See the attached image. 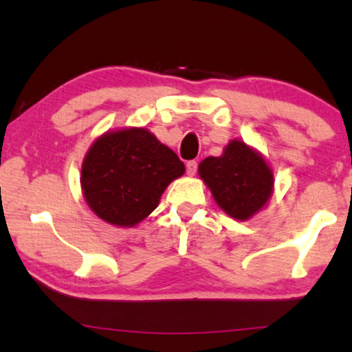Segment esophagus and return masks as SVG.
<instances>
[{"label": "esophagus", "mask_w": 352, "mask_h": 352, "mask_svg": "<svg viewBox=\"0 0 352 352\" xmlns=\"http://www.w3.org/2000/svg\"><path fill=\"white\" fill-rule=\"evenodd\" d=\"M186 172H188V175L189 177H194L196 175V172H197V161H188L186 163Z\"/></svg>", "instance_id": "1"}]
</instances>
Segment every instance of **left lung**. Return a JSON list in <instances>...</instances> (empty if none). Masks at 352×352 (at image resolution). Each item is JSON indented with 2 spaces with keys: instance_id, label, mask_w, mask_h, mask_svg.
Returning <instances> with one entry per match:
<instances>
[{
  "instance_id": "8db88e82",
  "label": "left lung",
  "mask_w": 352,
  "mask_h": 352,
  "mask_svg": "<svg viewBox=\"0 0 352 352\" xmlns=\"http://www.w3.org/2000/svg\"><path fill=\"white\" fill-rule=\"evenodd\" d=\"M199 177L217 206L236 221H249L266 208L274 192V172L258 150L232 139L221 156L199 164Z\"/></svg>"
}]
</instances>
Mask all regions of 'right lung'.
Wrapping results in <instances>:
<instances>
[{"mask_svg":"<svg viewBox=\"0 0 352 352\" xmlns=\"http://www.w3.org/2000/svg\"><path fill=\"white\" fill-rule=\"evenodd\" d=\"M185 174L177 153L146 126L98 136L81 164V191L100 219L135 227L158 206L164 189Z\"/></svg>","mask_w":352,"mask_h":352,"instance_id":"obj_1","label":"right lung"}]
</instances>
